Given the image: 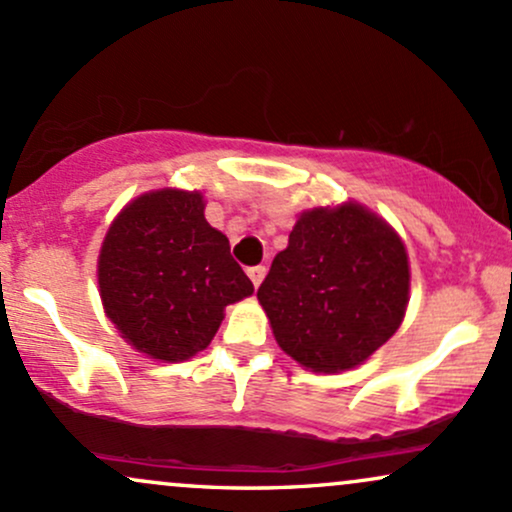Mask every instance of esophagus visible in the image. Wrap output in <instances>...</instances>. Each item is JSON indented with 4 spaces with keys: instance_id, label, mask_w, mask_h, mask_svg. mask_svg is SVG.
Here are the masks:
<instances>
[{
    "instance_id": "34e87169",
    "label": "esophagus",
    "mask_w": 512,
    "mask_h": 512,
    "mask_svg": "<svg viewBox=\"0 0 512 512\" xmlns=\"http://www.w3.org/2000/svg\"><path fill=\"white\" fill-rule=\"evenodd\" d=\"M264 274H267V267H262V264H257V267H250V269H248V276H250L252 284H255V289L262 284Z\"/></svg>"
}]
</instances>
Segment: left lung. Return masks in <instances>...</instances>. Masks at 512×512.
<instances>
[{"instance_id":"1","label":"left lung","mask_w":512,"mask_h":512,"mask_svg":"<svg viewBox=\"0 0 512 512\" xmlns=\"http://www.w3.org/2000/svg\"><path fill=\"white\" fill-rule=\"evenodd\" d=\"M276 342L315 373L354 368L402 325V240L358 204L305 211L257 289Z\"/></svg>"}]
</instances>
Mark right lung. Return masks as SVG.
<instances>
[{"label": "right lung", "instance_id": "add662e5", "mask_svg": "<svg viewBox=\"0 0 512 512\" xmlns=\"http://www.w3.org/2000/svg\"><path fill=\"white\" fill-rule=\"evenodd\" d=\"M98 284L122 337L161 361L207 349L223 308L255 291L228 238L204 219L202 195L180 190L149 192L120 211L103 240Z\"/></svg>", "mask_w": 512, "mask_h": 512}]
</instances>
